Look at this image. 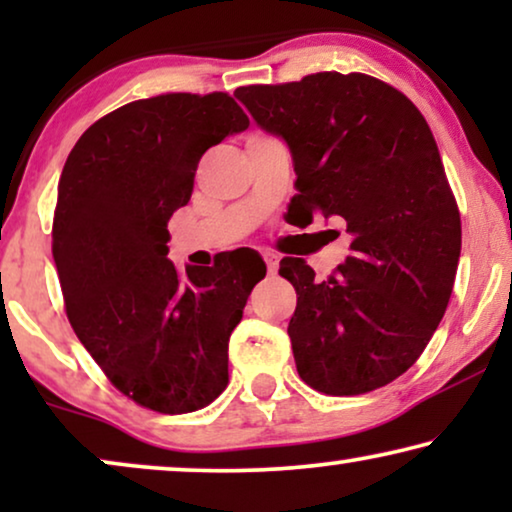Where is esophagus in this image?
<instances>
[{"label": "esophagus", "instance_id": "34e87169", "mask_svg": "<svg viewBox=\"0 0 512 512\" xmlns=\"http://www.w3.org/2000/svg\"><path fill=\"white\" fill-rule=\"evenodd\" d=\"M263 261H265V265H268V272H270V275H275L277 268H279V258H277L275 254H270V251H265V254H263Z\"/></svg>", "mask_w": 512, "mask_h": 512}]
</instances>
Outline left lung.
<instances>
[{
  "label": "left lung",
  "mask_w": 512,
  "mask_h": 512,
  "mask_svg": "<svg viewBox=\"0 0 512 512\" xmlns=\"http://www.w3.org/2000/svg\"><path fill=\"white\" fill-rule=\"evenodd\" d=\"M235 97L289 146L305 223L338 216L352 235L345 263L314 279L286 256L298 293L289 338L298 375L321 394L356 396L403 375L450 303L461 219L436 139L401 90L368 74L319 72Z\"/></svg>",
  "instance_id": "left-lung-1"
}]
</instances>
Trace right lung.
Returning a JSON list of instances; mask_svg holds the SVG:
<instances>
[{
	"label": "right lung",
	"instance_id": "add662e5",
	"mask_svg": "<svg viewBox=\"0 0 512 512\" xmlns=\"http://www.w3.org/2000/svg\"><path fill=\"white\" fill-rule=\"evenodd\" d=\"M247 128L228 93H167L102 116L62 167L53 261L69 324L121 394L163 415L228 387L230 333L265 277L254 249L186 275L167 258L202 153Z\"/></svg>",
	"mask_w": 512,
	"mask_h": 512
}]
</instances>
